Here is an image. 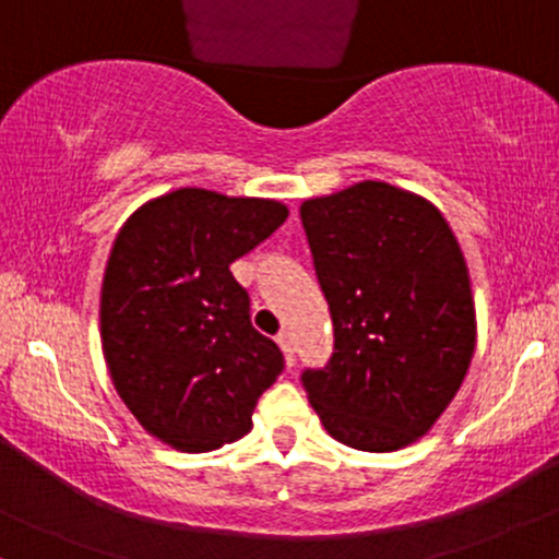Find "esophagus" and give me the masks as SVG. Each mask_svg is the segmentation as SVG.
Returning <instances> with one entry per match:
<instances>
[{"label":"esophagus","mask_w":559,"mask_h":559,"mask_svg":"<svg viewBox=\"0 0 559 559\" xmlns=\"http://www.w3.org/2000/svg\"><path fill=\"white\" fill-rule=\"evenodd\" d=\"M277 344H280L282 354H285L287 368H293V365H296V354H293V341H290V335H287V333H280V335H277Z\"/></svg>","instance_id":"34e87169"}]
</instances>
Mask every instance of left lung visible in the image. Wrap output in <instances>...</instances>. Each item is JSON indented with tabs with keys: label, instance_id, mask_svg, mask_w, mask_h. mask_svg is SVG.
I'll return each mask as SVG.
<instances>
[{
	"label": "left lung",
	"instance_id": "1",
	"mask_svg": "<svg viewBox=\"0 0 559 559\" xmlns=\"http://www.w3.org/2000/svg\"><path fill=\"white\" fill-rule=\"evenodd\" d=\"M301 221L335 335L325 368L304 370L306 397L344 445H411L455 397L477 341L459 239L429 200L383 181L306 200Z\"/></svg>",
	"mask_w": 559,
	"mask_h": 559
}]
</instances>
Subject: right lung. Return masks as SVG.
Segmentation results:
<instances>
[{
	"label": "right lung",
	"instance_id": "obj_1",
	"mask_svg": "<svg viewBox=\"0 0 559 559\" xmlns=\"http://www.w3.org/2000/svg\"><path fill=\"white\" fill-rule=\"evenodd\" d=\"M285 218L277 200L176 189L138 207L114 239L100 287L106 368L165 445L207 453L253 429L285 359L253 328L229 266Z\"/></svg>",
	"mask_w": 559,
	"mask_h": 559
}]
</instances>
